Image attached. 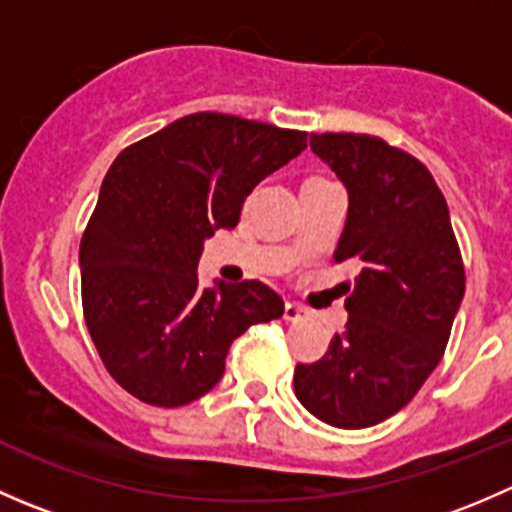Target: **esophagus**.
I'll return each instance as SVG.
<instances>
[{
  "label": "esophagus",
  "mask_w": 512,
  "mask_h": 512,
  "mask_svg": "<svg viewBox=\"0 0 512 512\" xmlns=\"http://www.w3.org/2000/svg\"><path fill=\"white\" fill-rule=\"evenodd\" d=\"M304 317H307V309L299 307V304H294V302L285 304V319H287V322H299V319H304Z\"/></svg>",
  "instance_id": "1"
}]
</instances>
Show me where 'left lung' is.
I'll return each instance as SVG.
<instances>
[{
  "label": "left lung",
  "instance_id": "left-lung-1",
  "mask_svg": "<svg viewBox=\"0 0 512 512\" xmlns=\"http://www.w3.org/2000/svg\"><path fill=\"white\" fill-rule=\"evenodd\" d=\"M349 193L334 262L359 275L327 354L297 364L294 394L319 421L366 428L404 409L446 352L466 270L436 180L411 153L366 133H312Z\"/></svg>",
  "mask_w": 512,
  "mask_h": 512
}]
</instances>
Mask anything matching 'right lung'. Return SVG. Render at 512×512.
Segmentation results:
<instances>
[{"label":"right lung","instance_id":"add662e5","mask_svg":"<svg viewBox=\"0 0 512 512\" xmlns=\"http://www.w3.org/2000/svg\"><path fill=\"white\" fill-rule=\"evenodd\" d=\"M307 133L227 113H190L113 160L81 237V302L108 374L151 406H185L225 371L247 327L280 319L265 282L203 289L198 260L240 223L260 180L297 158Z\"/></svg>","mask_w":512,"mask_h":512}]
</instances>
